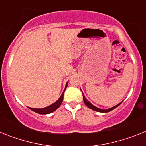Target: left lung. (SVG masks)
I'll return each mask as SVG.
<instances>
[{
    "label": "left lung",
    "mask_w": 146,
    "mask_h": 146,
    "mask_svg": "<svg viewBox=\"0 0 146 146\" xmlns=\"http://www.w3.org/2000/svg\"><path fill=\"white\" fill-rule=\"evenodd\" d=\"M82 96H83V97H82V98H83V101H84V103H85V104H86V105L88 107V108H91V110H95V111H96V112H100V113H108V112L111 111V110H114L115 108H116L117 107L119 106L120 104H121V103H120V104H117L116 106L113 107V108H110V109H108V110H102V109H99V108H96V107L94 106V105H93L92 104H91V103L89 102L88 101L87 99H86V97H85V96H84V95H83V94H82Z\"/></svg>",
    "instance_id": "obj_1"
}]
</instances>
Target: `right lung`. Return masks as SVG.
Returning <instances> with one entry per match:
<instances>
[{"label":"right lung","mask_w":146,"mask_h":146,"mask_svg":"<svg viewBox=\"0 0 146 146\" xmlns=\"http://www.w3.org/2000/svg\"><path fill=\"white\" fill-rule=\"evenodd\" d=\"M67 84H68V83H66L65 90L67 87ZM65 90H64V91H65ZM64 93L62 94L61 96H60V97L58 99V100L55 102L53 103L52 104H51V105H50V106L47 107V108H42V109H35V108H29V109L31 110H33V111L35 112V113H38V114L44 115V114H49V113H52L53 111L56 110H57L58 108L60 107V104H61L62 102H63V100H64Z\"/></svg>","instance_id":"1"}]
</instances>
